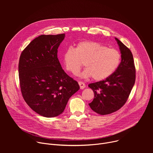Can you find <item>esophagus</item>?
<instances>
[{
  "mask_svg": "<svg viewBox=\"0 0 153 153\" xmlns=\"http://www.w3.org/2000/svg\"><path fill=\"white\" fill-rule=\"evenodd\" d=\"M78 83H79V86H80V89L83 90V89H84V88H85V84L83 82H81V81H79Z\"/></svg>",
  "mask_w": 153,
  "mask_h": 153,
  "instance_id": "obj_1",
  "label": "esophagus"
}]
</instances>
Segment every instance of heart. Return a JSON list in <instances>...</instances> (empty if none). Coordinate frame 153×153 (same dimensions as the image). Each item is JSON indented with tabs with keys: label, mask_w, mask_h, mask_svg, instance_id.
Here are the masks:
<instances>
[{
	"label": "heart",
	"mask_w": 153,
	"mask_h": 153,
	"mask_svg": "<svg viewBox=\"0 0 153 153\" xmlns=\"http://www.w3.org/2000/svg\"><path fill=\"white\" fill-rule=\"evenodd\" d=\"M121 61L120 52L101 43L90 40L79 42L76 49L69 47L63 54V62L67 71L76 74L83 65L86 68L81 74L99 81L111 76L118 68Z\"/></svg>",
	"instance_id": "b5f03b06"
}]
</instances>
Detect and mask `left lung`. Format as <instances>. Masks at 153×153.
<instances>
[{
	"label": "left lung",
	"instance_id": "left-lung-1",
	"mask_svg": "<svg viewBox=\"0 0 153 153\" xmlns=\"http://www.w3.org/2000/svg\"><path fill=\"white\" fill-rule=\"evenodd\" d=\"M121 53V62L117 70L109 77L91 83L88 86L94 94L89 103L91 110L100 115L117 111L126 102L136 80V68L130 50L116 38Z\"/></svg>",
	"mask_w": 153,
	"mask_h": 153
}]
</instances>
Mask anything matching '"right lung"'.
<instances>
[{
	"instance_id": "right-lung-1",
	"label": "right lung",
	"mask_w": 153,
	"mask_h": 153,
	"mask_svg": "<svg viewBox=\"0 0 153 153\" xmlns=\"http://www.w3.org/2000/svg\"><path fill=\"white\" fill-rule=\"evenodd\" d=\"M65 34L41 35L22 52L19 77L22 95L37 114L54 117L62 114L69 99L80 88L62 69L57 49Z\"/></svg>"
}]
</instances>
